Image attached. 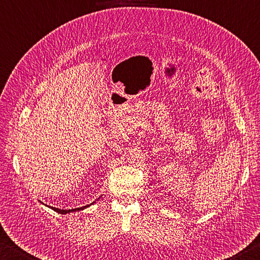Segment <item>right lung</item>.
<instances>
[{
  "label": "right lung",
  "mask_w": 260,
  "mask_h": 260,
  "mask_svg": "<svg viewBox=\"0 0 260 260\" xmlns=\"http://www.w3.org/2000/svg\"><path fill=\"white\" fill-rule=\"evenodd\" d=\"M92 204V203H91ZM89 207V204L88 206H85V207H82V208H76V209H71V210H62V209H58V208H53V207H51V209L52 210H54L56 212H58V213H61V215H66V213H70V212H73V211H79V210H83L84 208H88Z\"/></svg>",
  "instance_id": "obj_1"
}]
</instances>
